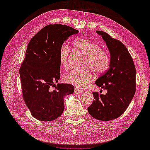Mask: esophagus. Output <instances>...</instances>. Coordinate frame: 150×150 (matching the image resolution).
Masks as SVG:
<instances>
[{"mask_svg": "<svg viewBox=\"0 0 150 150\" xmlns=\"http://www.w3.org/2000/svg\"><path fill=\"white\" fill-rule=\"evenodd\" d=\"M82 92H83V91L79 90V89H75V91H74V93L75 94H81L82 93Z\"/></svg>", "mask_w": 150, "mask_h": 150, "instance_id": "1", "label": "esophagus"}]
</instances>
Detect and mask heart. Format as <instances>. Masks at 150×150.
<instances>
[{"label": "heart", "instance_id": "heart-1", "mask_svg": "<svg viewBox=\"0 0 150 150\" xmlns=\"http://www.w3.org/2000/svg\"><path fill=\"white\" fill-rule=\"evenodd\" d=\"M71 45L73 50L84 56L81 64L83 68L72 70L64 75L63 80L77 88H84L93 78L91 70L95 74H101L108 68L110 62L109 54L101 49L98 43L88 39L74 40ZM69 55V47L62 44L60 47L59 57L60 64L64 68L68 67Z\"/></svg>", "mask_w": 150, "mask_h": 150}]
</instances>
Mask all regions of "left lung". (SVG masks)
Wrapping results in <instances>:
<instances>
[{
	"label": "left lung",
	"instance_id": "8db88e82",
	"mask_svg": "<svg viewBox=\"0 0 150 150\" xmlns=\"http://www.w3.org/2000/svg\"><path fill=\"white\" fill-rule=\"evenodd\" d=\"M102 36L110 53V68L98 77L95 84L107 90L106 95L93 92L94 100L88 111L99 120L117 119L128 108L135 93L136 69L126 46L106 32L97 31Z\"/></svg>",
	"mask_w": 150,
	"mask_h": 150
}]
</instances>
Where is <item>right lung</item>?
Segmentation results:
<instances>
[{"mask_svg":"<svg viewBox=\"0 0 150 150\" xmlns=\"http://www.w3.org/2000/svg\"><path fill=\"white\" fill-rule=\"evenodd\" d=\"M78 33L66 25L49 24L28 43L19 73L24 102L38 120L57 119L64 110V98L74 92L71 84L55 83L60 77V47L69 36ZM51 86L56 89L52 91Z\"/></svg>","mask_w":150,"mask_h":150,"instance_id":"obj_1","label":"right lung"}]
</instances>
